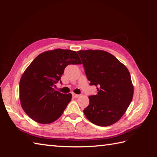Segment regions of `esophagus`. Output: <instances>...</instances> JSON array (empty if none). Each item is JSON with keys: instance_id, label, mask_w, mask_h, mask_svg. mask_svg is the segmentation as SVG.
<instances>
[{"instance_id": "1", "label": "esophagus", "mask_w": 157, "mask_h": 157, "mask_svg": "<svg viewBox=\"0 0 157 157\" xmlns=\"http://www.w3.org/2000/svg\"><path fill=\"white\" fill-rule=\"evenodd\" d=\"M72 96H73V98H78V97H80V95L77 94H75V93L72 94Z\"/></svg>"}]
</instances>
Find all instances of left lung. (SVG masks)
I'll use <instances>...</instances> for the list:
<instances>
[{
    "mask_svg": "<svg viewBox=\"0 0 157 157\" xmlns=\"http://www.w3.org/2000/svg\"><path fill=\"white\" fill-rule=\"evenodd\" d=\"M77 53L90 84L98 86V94L88 97L85 116L99 126L115 124L125 113L134 95L129 71L107 52L87 50Z\"/></svg>",
    "mask_w": 157,
    "mask_h": 157,
    "instance_id": "left-lung-1",
    "label": "left lung"
}]
</instances>
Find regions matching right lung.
<instances>
[{"mask_svg": "<svg viewBox=\"0 0 157 157\" xmlns=\"http://www.w3.org/2000/svg\"><path fill=\"white\" fill-rule=\"evenodd\" d=\"M70 64H81L77 52L56 49L39 54L23 73L20 82L21 105L35 122H54L71 100V94H62L54 89Z\"/></svg>", "mask_w": 157, "mask_h": 157, "instance_id": "right-lung-1", "label": "right lung"}]
</instances>
